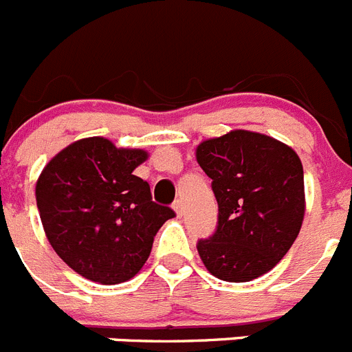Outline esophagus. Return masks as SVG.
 I'll return each mask as SVG.
<instances>
[{
    "label": "esophagus",
    "instance_id": "obj_1",
    "mask_svg": "<svg viewBox=\"0 0 352 352\" xmlns=\"http://www.w3.org/2000/svg\"><path fill=\"white\" fill-rule=\"evenodd\" d=\"M173 210L176 211V214H178V217H182V214H183V203L179 201V199H178V201H174Z\"/></svg>",
    "mask_w": 352,
    "mask_h": 352
}]
</instances>
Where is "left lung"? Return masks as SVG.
Masks as SVG:
<instances>
[{"mask_svg":"<svg viewBox=\"0 0 352 352\" xmlns=\"http://www.w3.org/2000/svg\"><path fill=\"white\" fill-rule=\"evenodd\" d=\"M195 157L219 203L217 229L197 241L206 270L226 282L268 273L303 222V166L296 151L264 133L232 130L201 142Z\"/></svg>","mask_w":352,"mask_h":352,"instance_id":"1","label":"left lung"}]
</instances>
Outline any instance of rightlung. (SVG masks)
<instances>
[{
    "label": "right lung",
    "instance_id": "right-lung-1",
    "mask_svg": "<svg viewBox=\"0 0 352 352\" xmlns=\"http://www.w3.org/2000/svg\"><path fill=\"white\" fill-rule=\"evenodd\" d=\"M146 158L142 149L88 138L61 149L40 174L35 194L45 236L88 280L113 285L138 275L158 229L176 214L133 174Z\"/></svg>",
    "mask_w": 352,
    "mask_h": 352
}]
</instances>
